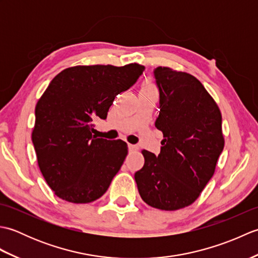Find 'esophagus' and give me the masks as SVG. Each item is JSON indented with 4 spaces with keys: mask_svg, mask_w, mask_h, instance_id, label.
Listing matches in <instances>:
<instances>
[{
    "mask_svg": "<svg viewBox=\"0 0 258 258\" xmlns=\"http://www.w3.org/2000/svg\"><path fill=\"white\" fill-rule=\"evenodd\" d=\"M128 150L130 151H138L139 150V146L138 145H134V144H128Z\"/></svg>",
    "mask_w": 258,
    "mask_h": 258,
    "instance_id": "34e87169",
    "label": "esophagus"
}]
</instances>
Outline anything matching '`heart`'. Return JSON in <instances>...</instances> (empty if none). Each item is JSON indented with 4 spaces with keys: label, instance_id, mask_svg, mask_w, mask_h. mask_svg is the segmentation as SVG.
Returning a JSON list of instances; mask_svg holds the SVG:
<instances>
[{
    "label": "heart",
    "instance_id": "1",
    "mask_svg": "<svg viewBox=\"0 0 258 258\" xmlns=\"http://www.w3.org/2000/svg\"><path fill=\"white\" fill-rule=\"evenodd\" d=\"M142 91L147 92V93H157L156 86L151 80H147L144 82L143 86H142Z\"/></svg>",
    "mask_w": 258,
    "mask_h": 258
}]
</instances>
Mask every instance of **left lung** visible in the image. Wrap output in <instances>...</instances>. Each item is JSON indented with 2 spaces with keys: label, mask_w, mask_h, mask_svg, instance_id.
<instances>
[{
  "label": "left lung",
  "mask_w": 258,
  "mask_h": 258,
  "mask_svg": "<svg viewBox=\"0 0 258 258\" xmlns=\"http://www.w3.org/2000/svg\"><path fill=\"white\" fill-rule=\"evenodd\" d=\"M153 74L160 92L155 126L164 139L157 156L142 151L145 163L134 177L146 204L176 211L195 202L215 172L224 149L222 115L193 75L162 67Z\"/></svg>",
  "instance_id": "8db88e82"
}]
</instances>
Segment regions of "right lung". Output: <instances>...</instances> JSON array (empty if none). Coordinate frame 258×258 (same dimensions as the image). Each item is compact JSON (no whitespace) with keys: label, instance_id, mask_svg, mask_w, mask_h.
<instances>
[{"label":"right lung","instance_id":"right-lung-1","mask_svg":"<svg viewBox=\"0 0 258 258\" xmlns=\"http://www.w3.org/2000/svg\"><path fill=\"white\" fill-rule=\"evenodd\" d=\"M144 70L138 63L69 68L38 100L32 142L38 167L59 199L84 204L107 190L127 144L96 139L92 122L105 119L115 96L133 86Z\"/></svg>","mask_w":258,"mask_h":258}]
</instances>
